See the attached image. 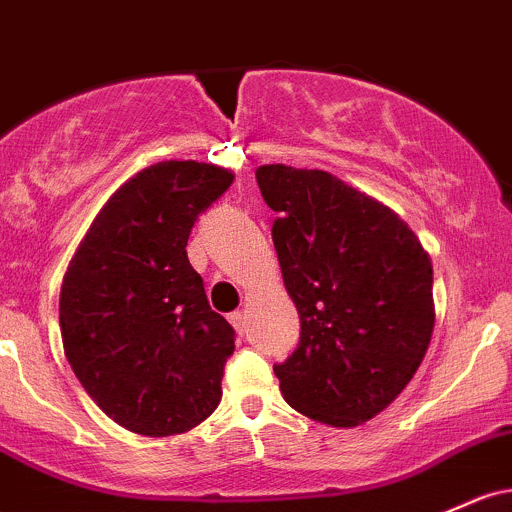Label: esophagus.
Masks as SVG:
<instances>
[{
  "label": "esophagus",
  "mask_w": 512,
  "mask_h": 512,
  "mask_svg": "<svg viewBox=\"0 0 512 512\" xmlns=\"http://www.w3.org/2000/svg\"><path fill=\"white\" fill-rule=\"evenodd\" d=\"M230 323H233V328L238 330L240 335L245 333V313H243V311H235V313H230Z\"/></svg>",
  "instance_id": "obj_1"
}]
</instances>
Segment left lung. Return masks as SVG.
Returning <instances> with one entry per match:
<instances>
[{
    "mask_svg": "<svg viewBox=\"0 0 512 512\" xmlns=\"http://www.w3.org/2000/svg\"><path fill=\"white\" fill-rule=\"evenodd\" d=\"M255 177L279 213L272 240L301 320L299 347L274 364L282 396L318 423H367L428 352V252L389 206L333 174L265 165Z\"/></svg>",
    "mask_w": 512,
    "mask_h": 512,
    "instance_id": "left-lung-1",
    "label": "left lung"
}]
</instances>
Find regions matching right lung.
Returning <instances> with one entry per match:
<instances>
[{
	"mask_svg": "<svg viewBox=\"0 0 512 512\" xmlns=\"http://www.w3.org/2000/svg\"><path fill=\"white\" fill-rule=\"evenodd\" d=\"M233 184L206 162H157L106 201L60 289L65 357L123 428L177 435L221 403L235 330L189 265L194 223Z\"/></svg>",
	"mask_w": 512,
	"mask_h": 512,
	"instance_id": "obj_1",
	"label": "right lung"
}]
</instances>
